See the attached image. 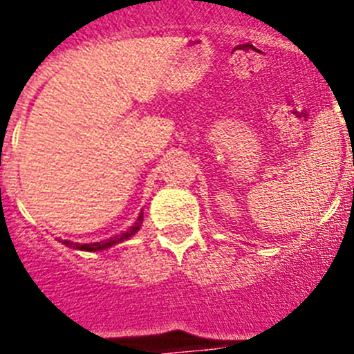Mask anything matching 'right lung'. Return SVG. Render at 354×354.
Segmentation results:
<instances>
[{"label": "right lung", "instance_id": "right-lung-1", "mask_svg": "<svg viewBox=\"0 0 354 354\" xmlns=\"http://www.w3.org/2000/svg\"><path fill=\"white\" fill-rule=\"evenodd\" d=\"M141 222H143V215H139L138 222L133 224L127 233H121L118 236H112V239H106V241H101V242H91V244H77V242H69V241H62L66 246L69 248H75V250H84V252H99V250H106V248L113 246V244H118V242H122L124 239L128 236H132L133 233L138 232L139 226H141Z\"/></svg>", "mask_w": 354, "mask_h": 354}]
</instances>
